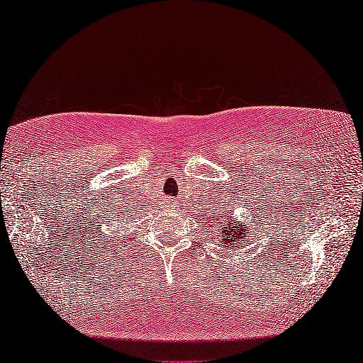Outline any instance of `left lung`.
<instances>
[{"instance_id":"1","label":"left lung","mask_w":363,"mask_h":363,"mask_svg":"<svg viewBox=\"0 0 363 363\" xmlns=\"http://www.w3.org/2000/svg\"><path fill=\"white\" fill-rule=\"evenodd\" d=\"M249 220V216H247ZM247 220L239 221L238 218H234L233 215H224L221 220V228H223V239L221 242L223 247L226 249H234V247H239V244L245 245V240L250 238V228L247 226Z\"/></svg>"}]
</instances>
